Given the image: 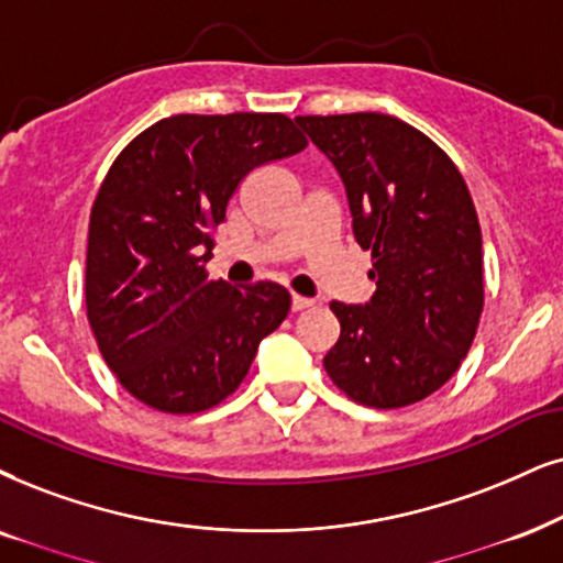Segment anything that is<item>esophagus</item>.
<instances>
[{
  "mask_svg": "<svg viewBox=\"0 0 563 563\" xmlns=\"http://www.w3.org/2000/svg\"><path fill=\"white\" fill-rule=\"evenodd\" d=\"M311 303H314V301H311V298H306V296H298V294L290 296V309H294V311H303V309H309Z\"/></svg>",
  "mask_w": 563,
  "mask_h": 563,
  "instance_id": "1",
  "label": "esophagus"
}]
</instances>
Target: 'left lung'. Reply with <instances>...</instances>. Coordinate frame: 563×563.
<instances>
[{"label":"left lung","mask_w":563,"mask_h":563,"mask_svg":"<svg viewBox=\"0 0 563 563\" xmlns=\"http://www.w3.org/2000/svg\"><path fill=\"white\" fill-rule=\"evenodd\" d=\"M345 187L353 236L372 252L366 303L332 301L340 338L324 368L351 400L405 408L444 384L483 311V241L457 166L387 113L296 117Z\"/></svg>","instance_id":"left-lung-1"}]
</instances>
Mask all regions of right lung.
Masks as SVG:
<instances>
[{
	"label": "right lung",
	"instance_id": "right-lung-1",
	"mask_svg": "<svg viewBox=\"0 0 563 563\" xmlns=\"http://www.w3.org/2000/svg\"><path fill=\"white\" fill-rule=\"evenodd\" d=\"M303 147L283 113H176L113 161L90 212L85 306L103 361L140 402H223L288 317L283 286L208 280L205 262L241 179Z\"/></svg>",
	"mask_w": 563,
	"mask_h": 563
}]
</instances>
